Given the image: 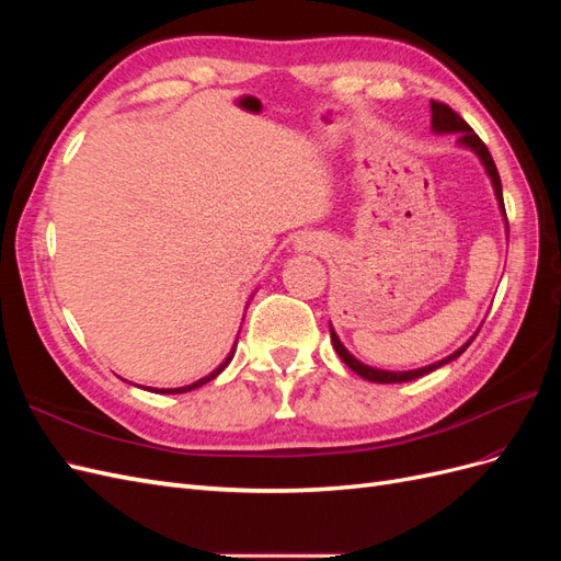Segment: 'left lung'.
Returning <instances> with one entry per match:
<instances>
[{"instance_id": "8db88e82", "label": "left lung", "mask_w": 561, "mask_h": 561, "mask_svg": "<svg viewBox=\"0 0 561 561\" xmlns=\"http://www.w3.org/2000/svg\"><path fill=\"white\" fill-rule=\"evenodd\" d=\"M431 110H433V130H437V133H458V142L470 147V149L474 151V154H478V157L482 159V163H484V168H486V173H489V178H491V184H494V192H496V198H499V203H501V210H503V215H505V206H503V186H501V178H499V171H496V163H494V159H491L486 145L480 140V135L474 133V130L463 122V118L458 116L449 105L439 103V100H433ZM330 334H332V346H334V351L339 353V358H342V360L355 371V375H360L363 379L377 381V383H402V381L419 379V377H423V375H428V371H433V369H437V367H443V365L451 363L454 358H458V355H461V353L470 346V342H472V339H470V342H468L466 346H461L456 353H451L449 358L439 360V363H433V365H428V367L412 369V371H386V369L367 367V365H363L360 360H355L353 355L344 348V344L339 342V336L334 334L332 328H330Z\"/></svg>"}]
</instances>
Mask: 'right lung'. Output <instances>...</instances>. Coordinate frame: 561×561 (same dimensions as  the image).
I'll return each instance as SVG.
<instances>
[{"label": "right lung", "mask_w": 561, "mask_h": 561, "mask_svg": "<svg viewBox=\"0 0 561 561\" xmlns=\"http://www.w3.org/2000/svg\"><path fill=\"white\" fill-rule=\"evenodd\" d=\"M231 358H233V351L227 355V360L222 363V365H219L215 371H213V375H208V377H203V379H198L196 383H192V386H182V388H157V393H186V390H194V388H198V386H203V383H208V381H213L217 375H219V371H222L229 363H231Z\"/></svg>", "instance_id": "1"}]
</instances>
